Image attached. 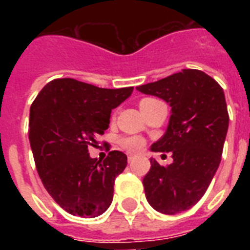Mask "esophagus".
<instances>
[{
  "instance_id": "esophagus-1",
  "label": "esophagus",
  "mask_w": 250,
  "mask_h": 250,
  "mask_svg": "<svg viewBox=\"0 0 250 250\" xmlns=\"http://www.w3.org/2000/svg\"><path fill=\"white\" fill-rule=\"evenodd\" d=\"M127 158H128V162H131V161L135 158V154H128V156H127Z\"/></svg>"
}]
</instances>
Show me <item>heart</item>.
I'll return each mask as SVG.
<instances>
[{"label": "heart", "instance_id": "b5f03b06", "mask_svg": "<svg viewBox=\"0 0 250 250\" xmlns=\"http://www.w3.org/2000/svg\"><path fill=\"white\" fill-rule=\"evenodd\" d=\"M153 100H154V98H143L140 101V105L148 104V102L153 101ZM119 145H121V148L123 149V150H125V152L135 153L144 148L145 141L144 139L140 136H125L119 140Z\"/></svg>", "mask_w": 250, "mask_h": 250}]
</instances>
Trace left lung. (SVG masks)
Listing matches in <instances>:
<instances>
[{"instance_id": "1", "label": "left lung", "mask_w": 250, "mask_h": 250, "mask_svg": "<svg viewBox=\"0 0 250 250\" xmlns=\"http://www.w3.org/2000/svg\"><path fill=\"white\" fill-rule=\"evenodd\" d=\"M136 89L171 106L166 133L150 149L171 152L174 162L161 166L150 160L143 179L146 200L162 214L186 211L201 200L221 164L229 121L225 92L211 76L192 68Z\"/></svg>"}]
</instances>
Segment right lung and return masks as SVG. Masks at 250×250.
I'll return each mask as SVG.
<instances>
[{
  "mask_svg": "<svg viewBox=\"0 0 250 250\" xmlns=\"http://www.w3.org/2000/svg\"><path fill=\"white\" fill-rule=\"evenodd\" d=\"M132 90L54 79L31 105L29 144L37 172L53 200L75 217H98L113 201L115 178L127 166V156L111 150L97 161L88 148L98 144V136L109 128L111 110Z\"/></svg>",
  "mask_w": 250,
  "mask_h": 250,
  "instance_id": "obj_1",
  "label": "right lung"
}]
</instances>
